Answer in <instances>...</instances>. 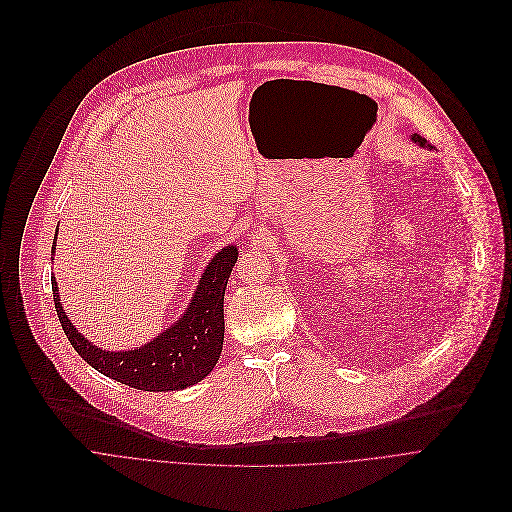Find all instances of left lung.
<instances>
[{
	"mask_svg": "<svg viewBox=\"0 0 512 512\" xmlns=\"http://www.w3.org/2000/svg\"><path fill=\"white\" fill-rule=\"evenodd\" d=\"M412 141H414L416 145H420V147H428V149H432V145H430L426 139H422L418 133H414V135H412Z\"/></svg>",
	"mask_w": 512,
	"mask_h": 512,
	"instance_id": "left-lung-1",
	"label": "left lung"
}]
</instances>
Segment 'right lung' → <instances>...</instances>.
Instances as JSON below:
<instances>
[{"label":"right lung","instance_id":"right-lung-1","mask_svg":"<svg viewBox=\"0 0 512 512\" xmlns=\"http://www.w3.org/2000/svg\"><path fill=\"white\" fill-rule=\"evenodd\" d=\"M54 250L56 240L52 256ZM236 260L238 248L234 244L224 246L203 270L181 319L135 349L107 351L92 345L64 313L58 282L52 276L54 306L70 345L98 373L143 391L185 389L210 375L220 359L224 347V294Z\"/></svg>","mask_w":512,"mask_h":512}]
</instances>
